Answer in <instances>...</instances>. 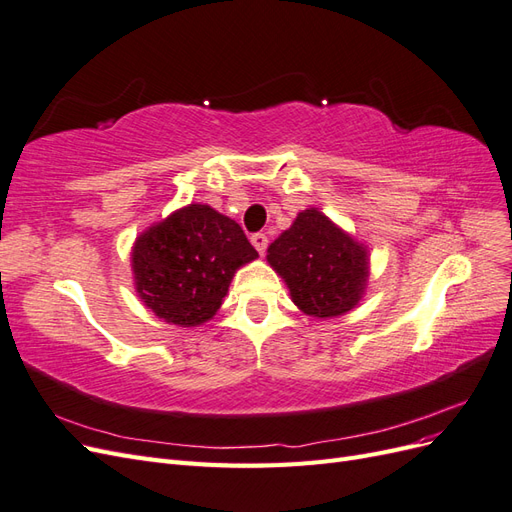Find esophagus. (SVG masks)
Masks as SVG:
<instances>
[{"label":"esophagus","instance_id":"1","mask_svg":"<svg viewBox=\"0 0 512 512\" xmlns=\"http://www.w3.org/2000/svg\"><path fill=\"white\" fill-rule=\"evenodd\" d=\"M252 245L256 247V252L262 256V254L267 252L269 239H267V235H262V232H256V235H252Z\"/></svg>","mask_w":512,"mask_h":512}]
</instances>
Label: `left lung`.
<instances>
[{"mask_svg":"<svg viewBox=\"0 0 512 512\" xmlns=\"http://www.w3.org/2000/svg\"><path fill=\"white\" fill-rule=\"evenodd\" d=\"M267 262L286 282L292 303L318 320L348 314L369 282L367 245L316 207L299 211L269 245Z\"/></svg>","mask_w":512,"mask_h":512,"instance_id":"8db88e82","label":"left lung"}]
</instances>
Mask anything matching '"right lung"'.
Returning <instances> with one entry per match:
<instances>
[{
    "label": "right lung",
    "mask_w": 512,
    "mask_h": 512,
    "mask_svg": "<svg viewBox=\"0 0 512 512\" xmlns=\"http://www.w3.org/2000/svg\"><path fill=\"white\" fill-rule=\"evenodd\" d=\"M130 256L143 305L168 324L200 327L222 307L235 273L258 252L235 220L192 203L145 228Z\"/></svg>",
    "instance_id": "1"
}]
</instances>
